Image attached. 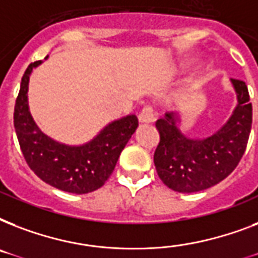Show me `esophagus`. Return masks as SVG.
I'll list each match as a JSON object with an SVG mask.
<instances>
[{
    "mask_svg": "<svg viewBox=\"0 0 258 258\" xmlns=\"http://www.w3.org/2000/svg\"><path fill=\"white\" fill-rule=\"evenodd\" d=\"M155 119H157V113H155L153 107L150 104L145 105V107L142 108L141 113H139V120H141L142 123H153Z\"/></svg>",
    "mask_w": 258,
    "mask_h": 258,
    "instance_id": "1",
    "label": "esophagus"
}]
</instances>
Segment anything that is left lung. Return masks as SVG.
<instances>
[{
  "instance_id": "8db88e82",
  "label": "left lung",
  "mask_w": 258,
  "mask_h": 258,
  "mask_svg": "<svg viewBox=\"0 0 258 258\" xmlns=\"http://www.w3.org/2000/svg\"><path fill=\"white\" fill-rule=\"evenodd\" d=\"M237 92L234 112L226 124L212 137L188 139L176 127L175 112L166 113L155 125L159 143L154 163L162 182L179 192H196L220 183L236 169L244 155L252 128V103L248 87L232 79Z\"/></svg>"
}]
</instances>
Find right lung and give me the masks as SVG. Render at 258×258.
Returning a JSON list of instances; mask_svg holds the SVG:
<instances>
[{
  "label": "right lung",
  "instance_id": "1",
  "mask_svg": "<svg viewBox=\"0 0 258 258\" xmlns=\"http://www.w3.org/2000/svg\"><path fill=\"white\" fill-rule=\"evenodd\" d=\"M40 64L41 60L26 68L14 105V128L22 155L30 170L50 186L75 194L95 191L112 174L121 150L137 130L138 117L128 115L109 123L96 138L82 146L50 139L36 125L28 107L30 72Z\"/></svg>",
  "mask_w": 258,
  "mask_h": 258
}]
</instances>
